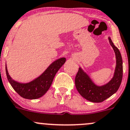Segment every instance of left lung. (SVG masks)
<instances>
[{
    "label": "left lung",
    "mask_w": 130,
    "mask_h": 130,
    "mask_svg": "<svg viewBox=\"0 0 130 130\" xmlns=\"http://www.w3.org/2000/svg\"><path fill=\"white\" fill-rule=\"evenodd\" d=\"M116 57V67L114 75L109 82L102 86L96 85L86 72L79 68L75 76V87L79 93L90 102L100 103L115 93L121 85L123 77V61L120 52L108 37Z\"/></svg>",
    "instance_id": "8db88e82"
}]
</instances>
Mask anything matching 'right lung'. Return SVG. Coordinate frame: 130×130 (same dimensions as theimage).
Segmentation results:
<instances>
[{"mask_svg": "<svg viewBox=\"0 0 130 130\" xmlns=\"http://www.w3.org/2000/svg\"><path fill=\"white\" fill-rule=\"evenodd\" d=\"M66 58L63 57L52 63L42 74L28 83H19L13 80L8 72L5 65L7 77L15 91L25 99H37L43 96L50 88L56 73L65 63Z\"/></svg>", "mask_w": 130, "mask_h": 130, "instance_id": "add662e5", "label": "right lung"}]
</instances>
